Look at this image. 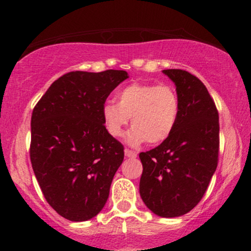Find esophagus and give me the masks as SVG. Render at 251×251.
<instances>
[{
    "label": "esophagus",
    "instance_id": "34e87169",
    "mask_svg": "<svg viewBox=\"0 0 251 251\" xmlns=\"http://www.w3.org/2000/svg\"><path fill=\"white\" fill-rule=\"evenodd\" d=\"M125 155L127 158H135V157H137V153H135L134 151H131V150L126 149L125 150Z\"/></svg>",
    "mask_w": 251,
    "mask_h": 251
}]
</instances>
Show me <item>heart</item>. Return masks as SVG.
Returning a JSON list of instances; mask_svg holds the SVG:
<instances>
[{
  "label": "heart",
  "mask_w": 251,
  "mask_h": 251,
  "mask_svg": "<svg viewBox=\"0 0 251 251\" xmlns=\"http://www.w3.org/2000/svg\"><path fill=\"white\" fill-rule=\"evenodd\" d=\"M116 99L117 103L107 101L102 106L103 124L112 137L119 138L131 118L129 145L165 142L177 125L180 101L172 86L133 82L120 88Z\"/></svg>",
  "instance_id": "1"
}]
</instances>
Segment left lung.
Here are the masks:
<instances>
[{
	"label": "left lung",
	"instance_id": "1",
	"mask_svg": "<svg viewBox=\"0 0 251 251\" xmlns=\"http://www.w3.org/2000/svg\"><path fill=\"white\" fill-rule=\"evenodd\" d=\"M180 101L177 125L157 148L139 154V192L160 217L188 214L200 203L218 163V111L204 83L183 70H164Z\"/></svg>",
	"mask_w": 251,
	"mask_h": 251
}]
</instances>
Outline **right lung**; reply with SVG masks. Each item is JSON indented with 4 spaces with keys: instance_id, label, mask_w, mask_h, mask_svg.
I'll return each mask as SVG.
<instances>
[{
    "instance_id": "1",
    "label": "right lung",
    "mask_w": 251,
    "mask_h": 251,
    "mask_svg": "<svg viewBox=\"0 0 251 251\" xmlns=\"http://www.w3.org/2000/svg\"><path fill=\"white\" fill-rule=\"evenodd\" d=\"M127 77L116 70L70 72L33 109L31 166L46 201L66 220H91L107 201L124 146L107 132L101 109Z\"/></svg>"
}]
</instances>
